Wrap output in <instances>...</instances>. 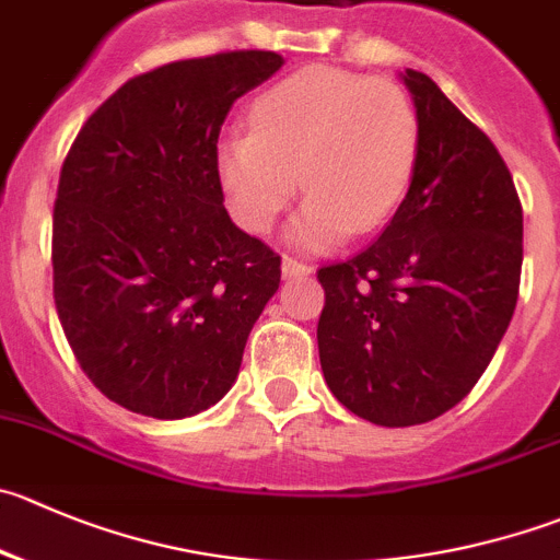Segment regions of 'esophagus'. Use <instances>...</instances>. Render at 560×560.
Instances as JSON below:
<instances>
[{"label": "esophagus", "mask_w": 560, "mask_h": 560, "mask_svg": "<svg viewBox=\"0 0 560 560\" xmlns=\"http://www.w3.org/2000/svg\"><path fill=\"white\" fill-rule=\"evenodd\" d=\"M280 266H283V277H305V275H311V271H313L311 264L291 258V255H283V264H280Z\"/></svg>", "instance_id": "1"}]
</instances>
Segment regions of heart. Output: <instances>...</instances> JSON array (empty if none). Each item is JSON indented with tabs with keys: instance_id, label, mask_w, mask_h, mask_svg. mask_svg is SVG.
I'll return each instance as SVG.
<instances>
[{
	"instance_id": "heart-1",
	"label": "heart",
	"mask_w": 560,
	"mask_h": 560,
	"mask_svg": "<svg viewBox=\"0 0 560 560\" xmlns=\"http://www.w3.org/2000/svg\"><path fill=\"white\" fill-rule=\"evenodd\" d=\"M418 151V106L401 84L307 66L253 101L249 131L217 148V173L233 217L253 233L275 225L300 180L307 200L289 236L302 249H327L393 214Z\"/></svg>"
}]
</instances>
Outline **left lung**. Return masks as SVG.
<instances>
[{
  "label": "left lung",
  "instance_id": "8db88e82",
  "mask_svg": "<svg viewBox=\"0 0 560 560\" xmlns=\"http://www.w3.org/2000/svg\"><path fill=\"white\" fill-rule=\"evenodd\" d=\"M407 197L363 253L318 269V357L332 396L376 425L440 418L476 387L514 316L523 203L509 167L425 73Z\"/></svg>",
  "mask_w": 560,
  "mask_h": 560
}]
</instances>
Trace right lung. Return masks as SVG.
<instances>
[{"label": "right lung", "mask_w": 560, "mask_h": 560, "mask_svg": "<svg viewBox=\"0 0 560 560\" xmlns=\"http://www.w3.org/2000/svg\"><path fill=\"white\" fill-rule=\"evenodd\" d=\"M280 66L244 49L140 73L62 162L57 316L88 380L131 412L175 420L220 401L280 285V255L233 225L217 173L233 101Z\"/></svg>", "instance_id": "1"}]
</instances>
